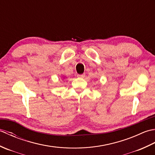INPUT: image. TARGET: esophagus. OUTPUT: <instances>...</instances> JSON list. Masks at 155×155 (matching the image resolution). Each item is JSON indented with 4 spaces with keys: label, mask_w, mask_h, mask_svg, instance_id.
<instances>
[{
    "label": "esophagus",
    "mask_w": 155,
    "mask_h": 155,
    "mask_svg": "<svg viewBox=\"0 0 155 155\" xmlns=\"http://www.w3.org/2000/svg\"><path fill=\"white\" fill-rule=\"evenodd\" d=\"M85 77L84 74H77V77L78 78H84Z\"/></svg>",
    "instance_id": "esophagus-1"
}]
</instances>
